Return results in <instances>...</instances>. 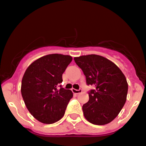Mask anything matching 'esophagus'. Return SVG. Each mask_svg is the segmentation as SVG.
I'll return each instance as SVG.
<instances>
[{
	"mask_svg": "<svg viewBox=\"0 0 146 146\" xmlns=\"http://www.w3.org/2000/svg\"><path fill=\"white\" fill-rule=\"evenodd\" d=\"M72 91H73V94H81L82 92V89H72Z\"/></svg>",
	"mask_w": 146,
	"mask_h": 146,
	"instance_id": "obj_1",
	"label": "esophagus"
}]
</instances>
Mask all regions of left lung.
Returning a JSON list of instances; mask_svg holds the SVG:
<instances>
[{
	"instance_id": "left-lung-1",
	"label": "left lung",
	"mask_w": 146,
	"mask_h": 146,
	"mask_svg": "<svg viewBox=\"0 0 146 146\" xmlns=\"http://www.w3.org/2000/svg\"><path fill=\"white\" fill-rule=\"evenodd\" d=\"M74 60L82 70L87 85L94 86L89 92V101L82 106L84 117L98 125L111 122L126 102L125 76L114 63L102 56L82 55Z\"/></svg>"
}]
</instances>
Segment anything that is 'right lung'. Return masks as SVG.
I'll return each instance as SVG.
<instances>
[{"label":"right lung","mask_w":146,"mask_h":146,"mask_svg":"<svg viewBox=\"0 0 146 146\" xmlns=\"http://www.w3.org/2000/svg\"><path fill=\"white\" fill-rule=\"evenodd\" d=\"M72 57L50 54L28 67L21 82V95L27 109L39 122L52 124L64 116L73 93L60 86Z\"/></svg>","instance_id":"obj_1"}]
</instances>
